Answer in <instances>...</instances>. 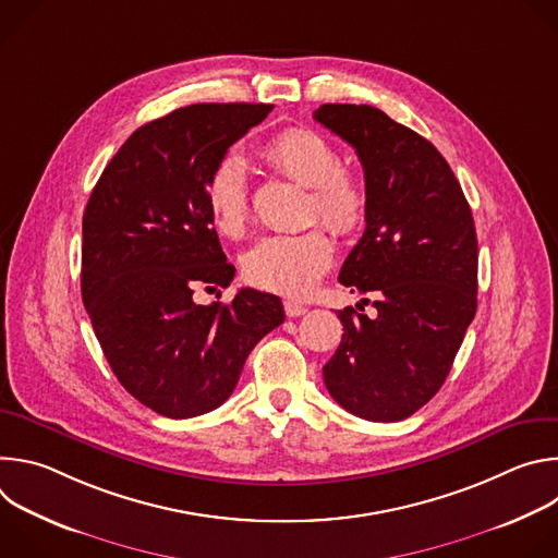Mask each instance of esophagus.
<instances>
[{
  "mask_svg": "<svg viewBox=\"0 0 558 558\" xmlns=\"http://www.w3.org/2000/svg\"><path fill=\"white\" fill-rule=\"evenodd\" d=\"M284 313L289 317H298V315H304L306 313V306L295 302V300H284Z\"/></svg>",
  "mask_w": 558,
  "mask_h": 558,
  "instance_id": "1",
  "label": "esophagus"
}]
</instances>
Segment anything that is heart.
Wrapping results in <instances>:
<instances>
[{
	"label": "heart",
	"instance_id": "1",
	"mask_svg": "<svg viewBox=\"0 0 558 558\" xmlns=\"http://www.w3.org/2000/svg\"><path fill=\"white\" fill-rule=\"evenodd\" d=\"M265 161L284 177L311 187L308 211L340 235L357 233L368 216L364 181L340 166L336 145L313 130L287 128L263 147ZM205 205L216 229L229 238L243 235L250 222V192L243 166L235 158L220 161L205 183ZM333 258L325 229L276 233L258 241L243 258L245 278L265 291L306 293Z\"/></svg>",
	"mask_w": 558,
	"mask_h": 558
}]
</instances>
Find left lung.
I'll list each match as a JSON object with an SVG mask.
<instances>
[{
  "mask_svg": "<svg viewBox=\"0 0 558 558\" xmlns=\"http://www.w3.org/2000/svg\"><path fill=\"white\" fill-rule=\"evenodd\" d=\"M313 119L362 161L366 229L338 280L373 295L377 311H338L344 333L323 368L325 384L349 413L400 422L441 388L474 317L472 211L439 149L381 110L325 104Z\"/></svg>",
  "mask_w": 558,
  "mask_h": 558,
  "instance_id": "1",
  "label": "left lung"
}]
</instances>
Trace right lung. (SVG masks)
Here are the masks:
<instances>
[{
    "label": "right lung",
    "instance_id": "right-lung-1",
    "mask_svg": "<svg viewBox=\"0 0 558 558\" xmlns=\"http://www.w3.org/2000/svg\"><path fill=\"white\" fill-rule=\"evenodd\" d=\"M271 110L196 104L141 125L86 205L82 295L93 329L121 386L163 417L218 409L252 349L284 323L280 298L256 289L227 304L192 298L203 284L229 287L235 271L220 250L205 183Z\"/></svg>",
    "mask_w": 558,
    "mask_h": 558
}]
</instances>
